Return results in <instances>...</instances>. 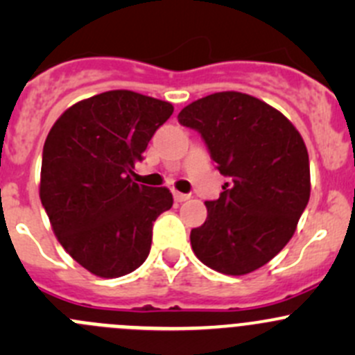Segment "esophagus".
<instances>
[{
	"instance_id": "esophagus-1",
	"label": "esophagus",
	"mask_w": 355,
	"mask_h": 355,
	"mask_svg": "<svg viewBox=\"0 0 355 355\" xmlns=\"http://www.w3.org/2000/svg\"><path fill=\"white\" fill-rule=\"evenodd\" d=\"M173 198L177 202H185V200L191 199V196L189 194H182V192H173Z\"/></svg>"
}]
</instances>
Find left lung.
Here are the masks:
<instances>
[{
	"label": "left lung",
	"mask_w": 355,
	"mask_h": 355,
	"mask_svg": "<svg viewBox=\"0 0 355 355\" xmlns=\"http://www.w3.org/2000/svg\"><path fill=\"white\" fill-rule=\"evenodd\" d=\"M228 177L207 218L191 232L200 263L241 277L273 259L292 239L311 196L309 155L287 116L254 96L214 92L178 113Z\"/></svg>",
	"instance_id": "8db88e82"
}]
</instances>
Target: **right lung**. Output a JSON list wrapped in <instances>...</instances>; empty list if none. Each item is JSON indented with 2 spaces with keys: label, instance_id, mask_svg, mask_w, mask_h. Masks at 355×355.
<instances>
[{
  "label": "right lung",
  "instance_id": "right-lung-1",
  "mask_svg": "<svg viewBox=\"0 0 355 355\" xmlns=\"http://www.w3.org/2000/svg\"><path fill=\"white\" fill-rule=\"evenodd\" d=\"M168 101L108 91L70 106L42 149L39 196L63 249L92 275L118 278L149 256L153 223L173 204L166 187L130 178Z\"/></svg>",
  "mask_w": 355,
  "mask_h": 355
}]
</instances>
